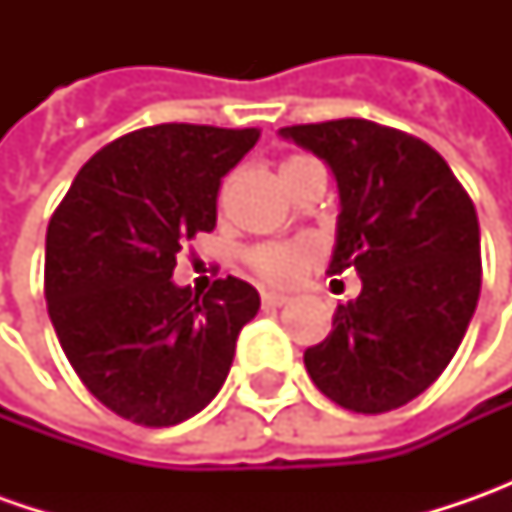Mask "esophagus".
Returning a JSON list of instances; mask_svg holds the SVG:
<instances>
[{"label":"esophagus","mask_w":512,"mask_h":512,"mask_svg":"<svg viewBox=\"0 0 512 512\" xmlns=\"http://www.w3.org/2000/svg\"><path fill=\"white\" fill-rule=\"evenodd\" d=\"M262 305L265 307H282L287 305L285 293H262Z\"/></svg>","instance_id":"obj_1"}]
</instances>
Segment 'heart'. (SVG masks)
<instances>
[{
	"instance_id": "1",
	"label": "heart",
	"mask_w": 512,
	"mask_h": 512,
	"mask_svg": "<svg viewBox=\"0 0 512 512\" xmlns=\"http://www.w3.org/2000/svg\"><path fill=\"white\" fill-rule=\"evenodd\" d=\"M302 162L305 156H290L282 162V173ZM313 256H316L313 245H267L253 253V267L270 285H293L305 273V267L313 262Z\"/></svg>"
}]
</instances>
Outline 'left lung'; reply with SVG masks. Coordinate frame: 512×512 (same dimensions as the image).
<instances>
[{
    "label": "left lung",
    "mask_w": 512,
    "mask_h": 512,
    "mask_svg": "<svg viewBox=\"0 0 512 512\" xmlns=\"http://www.w3.org/2000/svg\"><path fill=\"white\" fill-rule=\"evenodd\" d=\"M279 136L333 173L339 219L327 273L353 267L362 279L325 342L305 350L307 373L347 410H396L442 376L476 313V207L442 156L402 130L336 119Z\"/></svg>",
    "instance_id": "left-lung-1"
}]
</instances>
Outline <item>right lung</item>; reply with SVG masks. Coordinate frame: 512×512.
<instances>
[{
    "instance_id": "obj_1",
    "label": "right lung",
    "mask_w": 512,
    "mask_h": 512,
    "mask_svg": "<svg viewBox=\"0 0 512 512\" xmlns=\"http://www.w3.org/2000/svg\"><path fill=\"white\" fill-rule=\"evenodd\" d=\"M259 130L156 125L90 156L45 239V299L59 344L99 402L145 427L196 416L222 390L259 293L236 276L199 299L176 256L216 227L219 182Z\"/></svg>"
}]
</instances>
